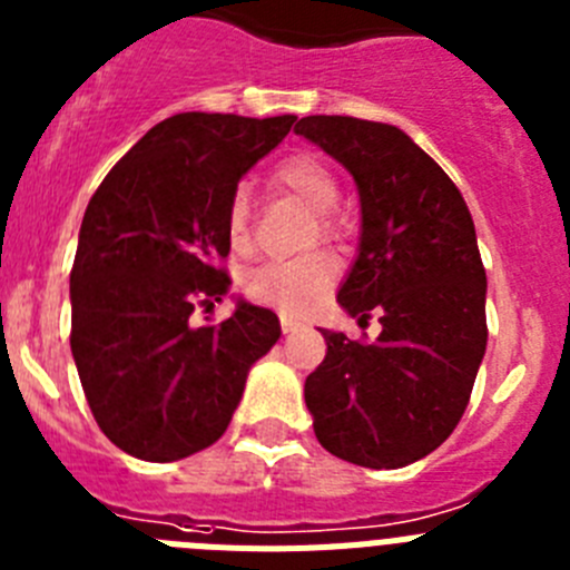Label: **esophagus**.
I'll list each match as a JSON object with an SVG mask.
<instances>
[{"instance_id": "obj_1", "label": "esophagus", "mask_w": 570, "mask_h": 570, "mask_svg": "<svg viewBox=\"0 0 570 570\" xmlns=\"http://www.w3.org/2000/svg\"><path fill=\"white\" fill-rule=\"evenodd\" d=\"M279 325H282V331H285V334H291V331L299 328V322H296L294 316H288V314L279 316Z\"/></svg>"}]
</instances>
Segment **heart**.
<instances>
[{"label": "heart", "instance_id": "b5f03b06", "mask_svg": "<svg viewBox=\"0 0 570 570\" xmlns=\"http://www.w3.org/2000/svg\"><path fill=\"white\" fill-rule=\"evenodd\" d=\"M274 179L282 188L294 190L302 203L316 210V223L322 234H334L340 203V183L325 159L316 154H291L279 159L274 168ZM225 234L230 248L245 250L250 242V196L236 190L225 210ZM336 276V265L328 254L294 256V259H268L242 276V291L256 305L282 311V314H302L314 308L320 296L331 288Z\"/></svg>", "mask_w": 570, "mask_h": 570}]
</instances>
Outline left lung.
Instances as JSON below:
<instances>
[{"label":"left lung","instance_id":"1","mask_svg":"<svg viewBox=\"0 0 570 570\" xmlns=\"http://www.w3.org/2000/svg\"><path fill=\"white\" fill-rule=\"evenodd\" d=\"M296 134L354 176L362 234L342 308L376 342L322 331L328 354L305 380L325 451L362 468H402L442 445L465 414L485 356V268L451 176L394 125L302 116Z\"/></svg>","mask_w":570,"mask_h":570}]
</instances>
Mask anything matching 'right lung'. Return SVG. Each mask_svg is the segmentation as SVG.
Masks as SVG:
<instances>
[{"label":"right lung","instance_id":"1","mask_svg":"<svg viewBox=\"0 0 570 570\" xmlns=\"http://www.w3.org/2000/svg\"><path fill=\"white\" fill-rule=\"evenodd\" d=\"M296 116L176 114L110 168L90 196L70 271V351L90 414L125 454L174 462L230 425L248 371L279 340L274 311L236 302L225 210L236 185Z\"/></svg>","mask_w":570,"mask_h":570}]
</instances>
